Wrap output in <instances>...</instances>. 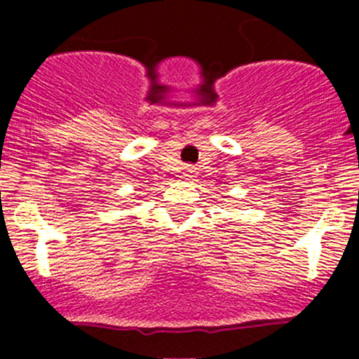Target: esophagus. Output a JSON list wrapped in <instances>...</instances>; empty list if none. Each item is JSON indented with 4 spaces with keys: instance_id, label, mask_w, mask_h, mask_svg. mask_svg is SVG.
Masks as SVG:
<instances>
[{
    "instance_id": "34e87169",
    "label": "esophagus",
    "mask_w": 359,
    "mask_h": 359,
    "mask_svg": "<svg viewBox=\"0 0 359 359\" xmlns=\"http://www.w3.org/2000/svg\"><path fill=\"white\" fill-rule=\"evenodd\" d=\"M184 170H186V173H184V175H186L187 177V179H193V173H194V168H193V166H186V168H184Z\"/></svg>"
}]
</instances>
